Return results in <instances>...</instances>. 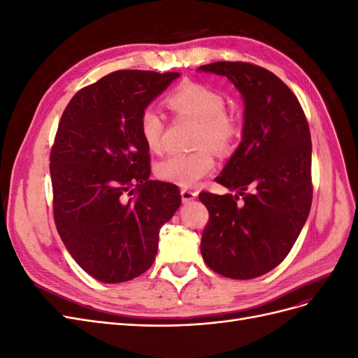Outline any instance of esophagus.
Segmentation results:
<instances>
[{"instance_id": "34e87169", "label": "esophagus", "mask_w": 358, "mask_h": 358, "mask_svg": "<svg viewBox=\"0 0 358 358\" xmlns=\"http://www.w3.org/2000/svg\"><path fill=\"white\" fill-rule=\"evenodd\" d=\"M197 194H199V191H196V189H189V188H182L180 189V196H182L183 203H188L192 199H196Z\"/></svg>"}]
</instances>
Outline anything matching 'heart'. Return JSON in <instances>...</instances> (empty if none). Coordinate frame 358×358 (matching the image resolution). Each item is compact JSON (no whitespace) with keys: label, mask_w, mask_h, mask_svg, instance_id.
Listing matches in <instances>:
<instances>
[{"label":"heart","mask_w":358,"mask_h":358,"mask_svg":"<svg viewBox=\"0 0 358 358\" xmlns=\"http://www.w3.org/2000/svg\"><path fill=\"white\" fill-rule=\"evenodd\" d=\"M169 106L178 115L199 122L196 145L199 149L188 154H175L159 161L155 173L164 180L179 187H192L215 169L213 149L225 152L233 148L241 136L237 116L225 109L224 95L208 85L185 82L169 95ZM140 134L152 152H161L164 146L166 122L152 106L140 113Z\"/></svg>","instance_id":"1"}]
</instances>
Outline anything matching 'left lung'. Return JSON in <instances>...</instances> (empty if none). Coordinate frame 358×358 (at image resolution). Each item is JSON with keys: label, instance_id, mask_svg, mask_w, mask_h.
<instances>
[{"label": "left lung", "instance_id": "8db88e82", "mask_svg": "<svg viewBox=\"0 0 358 358\" xmlns=\"http://www.w3.org/2000/svg\"><path fill=\"white\" fill-rule=\"evenodd\" d=\"M199 70L225 76L245 100L242 142L215 179L239 194L200 192L209 210L201 255L225 278H258L284 262L308 220L313 191L308 119L288 86L255 64L221 61Z\"/></svg>", "mask_w": 358, "mask_h": 358}]
</instances>
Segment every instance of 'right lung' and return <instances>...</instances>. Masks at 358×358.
I'll use <instances>...</instances> for the list:
<instances>
[{"instance_id": "1", "label": "right lung", "mask_w": 358, "mask_h": 358, "mask_svg": "<svg viewBox=\"0 0 358 358\" xmlns=\"http://www.w3.org/2000/svg\"><path fill=\"white\" fill-rule=\"evenodd\" d=\"M179 73L119 70L67 104L50 149L53 218L70 255L104 284L154 264L161 225L180 206L169 182L149 180L140 113Z\"/></svg>"}]
</instances>
